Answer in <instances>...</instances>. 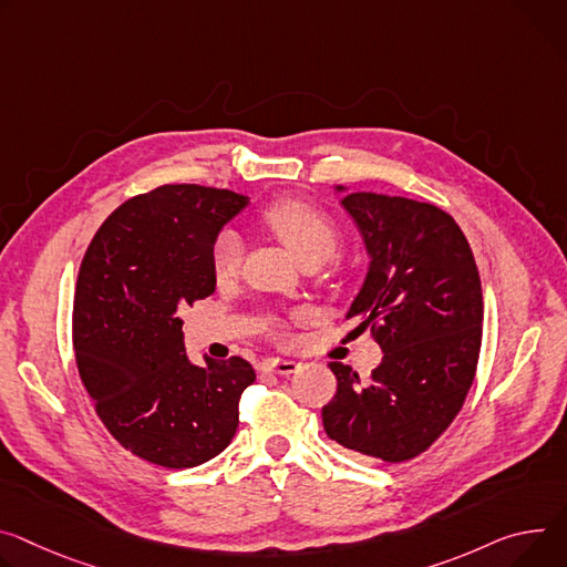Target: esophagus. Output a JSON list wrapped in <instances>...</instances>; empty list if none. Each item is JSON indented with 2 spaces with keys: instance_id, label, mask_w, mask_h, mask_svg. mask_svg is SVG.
<instances>
[{
  "instance_id": "obj_1",
  "label": "esophagus",
  "mask_w": 567,
  "mask_h": 567,
  "mask_svg": "<svg viewBox=\"0 0 567 567\" xmlns=\"http://www.w3.org/2000/svg\"><path fill=\"white\" fill-rule=\"evenodd\" d=\"M265 371H274L278 375H291L300 369L298 362H293V359H269V362L262 367Z\"/></svg>"
}]
</instances>
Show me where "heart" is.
I'll use <instances>...</instances> for the list:
<instances>
[{"label": "heart", "instance_id": "1", "mask_svg": "<svg viewBox=\"0 0 567 567\" xmlns=\"http://www.w3.org/2000/svg\"><path fill=\"white\" fill-rule=\"evenodd\" d=\"M265 226L296 255L300 265L326 262L339 246V230L328 215L302 200H278L262 213ZM241 237L226 228L213 246V274L219 282L233 280L241 265Z\"/></svg>", "mask_w": 567, "mask_h": 567}]
</instances>
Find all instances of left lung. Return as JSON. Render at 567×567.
Instances as JSON below:
<instances>
[{
    "label": "left lung",
    "instance_id": "1",
    "mask_svg": "<svg viewBox=\"0 0 567 567\" xmlns=\"http://www.w3.org/2000/svg\"><path fill=\"white\" fill-rule=\"evenodd\" d=\"M341 205L371 257L346 319L359 321L354 332L371 328L384 357L369 382L330 364L337 393L323 406V427L348 450L400 463L450 427L475 380L480 271L466 235L432 203L350 192Z\"/></svg>",
    "mask_w": 567,
    "mask_h": 567
}]
</instances>
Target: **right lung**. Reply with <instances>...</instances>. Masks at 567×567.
Returning a JSON list of instances; mask_svg holds the SVG:
<instances>
[{
  "instance_id": "obj_1",
  "label": "right lung",
  "mask_w": 567,
  "mask_h": 567,
  "mask_svg": "<svg viewBox=\"0 0 567 567\" xmlns=\"http://www.w3.org/2000/svg\"><path fill=\"white\" fill-rule=\"evenodd\" d=\"M248 196L163 185L122 203L79 269L72 339L106 430L135 456L194 468L228 447L255 380L241 357L189 362L181 312L215 293L213 246Z\"/></svg>"
}]
</instances>
